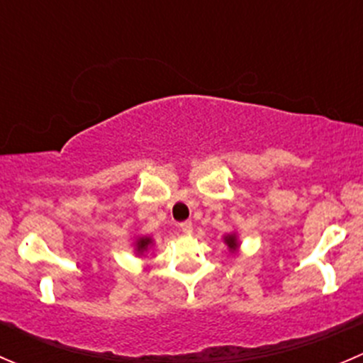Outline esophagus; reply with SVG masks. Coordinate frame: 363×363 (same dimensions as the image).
Returning <instances> with one entry per match:
<instances>
[{"instance_id":"1","label":"esophagus","mask_w":363,"mask_h":363,"mask_svg":"<svg viewBox=\"0 0 363 363\" xmlns=\"http://www.w3.org/2000/svg\"><path fill=\"white\" fill-rule=\"evenodd\" d=\"M179 228H181L182 233H186V235H191L193 233V223L191 221H184L179 225Z\"/></svg>"}]
</instances>
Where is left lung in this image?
I'll return each instance as SVG.
<instances>
[{"label": "left lung", "instance_id": "obj_1", "mask_svg": "<svg viewBox=\"0 0 363 363\" xmlns=\"http://www.w3.org/2000/svg\"><path fill=\"white\" fill-rule=\"evenodd\" d=\"M223 242H225L226 246H228L230 252H239V250H240V240H239V237H237L235 232L226 233V235H223Z\"/></svg>", "mask_w": 363, "mask_h": 363}]
</instances>
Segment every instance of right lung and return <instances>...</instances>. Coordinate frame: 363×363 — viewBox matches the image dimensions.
<instances>
[{
	"mask_svg": "<svg viewBox=\"0 0 363 363\" xmlns=\"http://www.w3.org/2000/svg\"><path fill=\"white\" fill-rule=\"evenodd\" d=\"M152 246H155V240H152V237H147V235L137 237V239H135V242H133L135 255L144 256V252H147Z\"/></svg>",
	"mask_w": 363,
	"mask_h": 363,
	"instance_id": "add662e5",
	"label": "right lung"
}]
</instances>
